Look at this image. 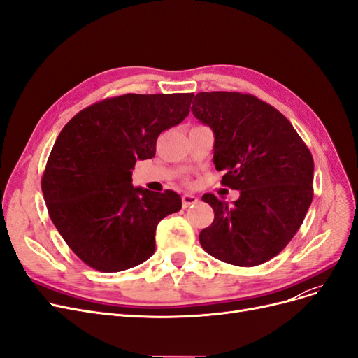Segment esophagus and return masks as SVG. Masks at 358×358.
Returning <instances> with one entry per match:
<instances>
[{"label":"esophagus","mask_w":358,"mask_h":358,"mask_svg":"<svg viewBox=\"0 0 358 358\" xmlns=\"http://www.w3.org/2000/svg\"><path fill=\"white\" fill-rule=\"evenodd\" d=\"M197 202H199V199L194 194H184L182 196V208H189V206H193L196 205Z\"/></svg>","instance_id":"esophagus-1"}]
</instances>
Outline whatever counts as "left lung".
Listing matches in <instances>:
<instances>
[{"instance_id":"1","label":"left lung","mask_w":358,"mask_h":358,"mask_svg":"<svg viewBox=\"0 0 358 358\" xmlns=\"http://www.w3.org/2000/svg\"><path fill=\"white\" fill-rule=\"evenodd\" d=\"M192 112L214 131L221 184L241 190L231 206L210 193L202 196L215 218L201 231V245L233 266H259L280 254L307 215L313 201L311 152L292 124L255 96L199 92Z\"/></svg>"}]
</instances>
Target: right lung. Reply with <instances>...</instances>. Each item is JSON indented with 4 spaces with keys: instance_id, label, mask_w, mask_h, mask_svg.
Here are the masks:
<instances>
[{
    "instance_id": "1",
    "label": "right lung",
    "mask_w": 358,
    "mask_h": 358,
    "mask_svg": "<svg viewBox=\"0 0 358 358\" xmlns=\"http://www.w3.org/2000/svg\"><path fill=\"white\" fill-rule=\"evenodd\" d=\"M193 92L124 94L76 113L52 145L41 180L50 218L88 267L117 273L155 252L159 221L181 209L176 192L132 186L162 131L190 112Z\"/></svg>"
}]
</instances>
